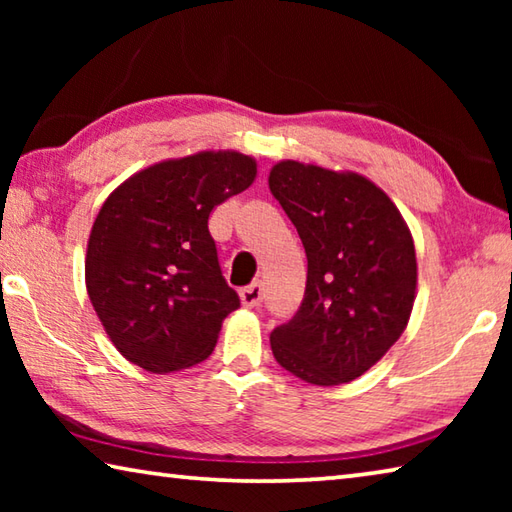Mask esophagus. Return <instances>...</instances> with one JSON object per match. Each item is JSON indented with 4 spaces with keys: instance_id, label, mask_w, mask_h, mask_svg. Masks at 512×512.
<instances>
[{
    "instance_id": "obj_1",
    "label": "esophagus",
    "mask_w": 512,
    "mask_h": 512,
    "mask_svg": "<svg viewBox=\"0 0 512 512\" xmlns=\"http://www.w3.org/2000/svg\"><path fill=\"white\" fill-rule=\"evenodd\" d=\"M262 296H264L262 282H253L239 291V298H241V302H244V307H259Z\"/></svg>"
}]
</instances>
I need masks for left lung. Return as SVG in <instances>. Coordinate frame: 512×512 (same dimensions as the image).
<instances>
[{
	"mask_svg": "<svg viewBox=\"0 0 512 512\" xmlns=\"http://www.w3.org/2000/svg\"><path fill=\"white\" fill-rule=\"evenodd\" d=\"M268 187L307 253L305 298L271 332L273 357L309 384L357 379L409 323L418 282L411 232L391 198L359 173L284 160Z\"/></svg>",
	"mask_w": 512,
	"mask_h": 512,
	"instance_id": "1",
	"label": "left lung"
}]
</instances>
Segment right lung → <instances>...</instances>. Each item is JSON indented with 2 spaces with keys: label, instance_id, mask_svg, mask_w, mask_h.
<instances>
[{
  "label": "right lung",
  "instance_id": "obj_1",
  "mask_svg": "<svg viewBox=\"0 0 512 512\" xmlns=\"http://www.w3.org/2000/svg\"><path fill=\"white\" fill-rule=\"evenodd\" d=\"M255 173L244 153L205 151L135 173L103 203L85 284L128 361L162 375L210 357L241 300L221 273L207 219L253 185Z\"/></svg>",
  "mask_w": 512,
  "mask_h": 512
}]
</instances>
